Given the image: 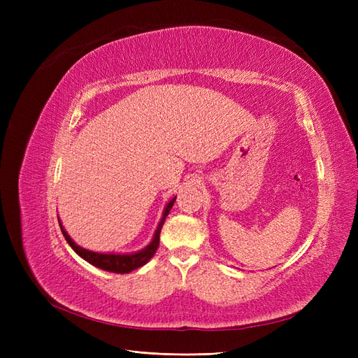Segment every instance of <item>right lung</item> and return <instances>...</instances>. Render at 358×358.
<instances>
[{
    "label": "right lung",
    "instance_id": "obj_1",
    "mask_svg": "<svg viewBox=\"0 0 358 358\" xmlns=\"http://www.w3.org/2000/svg\"><path fill=\"white\" fill-rule=\"evenodd\" d=\"M176 201V197H173L167 204L164 210H162V216H161V221L157 227V230L154 233V237L152 241H150V243L140 249V251L137 252H129V254H104V252H94V251H90V249H85L82 246H79L78 243H76L71 237L69 236V233L66 231V229H64L62 224H61V220L59 221V227H61V231L64 234V237H66L67 243L71 246L73 251L78 254L79 257H82L85 262H88L90 264L99 267L101 270H106V272H112V273H129L133 272V270L138 268L145 266L150 258L154 257V254L157 252L158 249V245H159V233H161V229L162 225H164V221H166V216L169 215V212L171 210L173 204H175Z\"/></svg>",
    "mask_w": 358,
    "mask_h": 358
}]
</instances>
